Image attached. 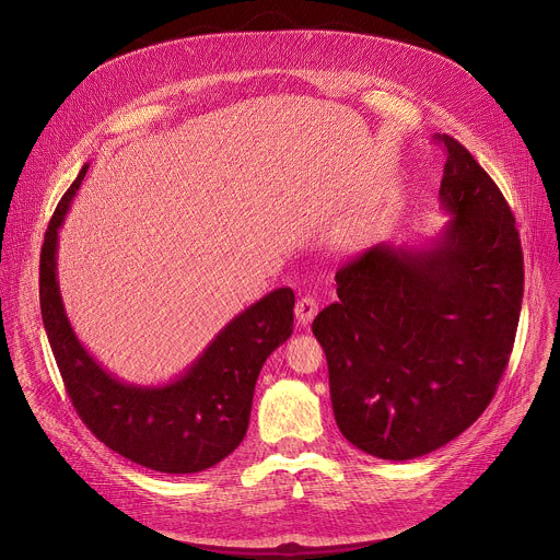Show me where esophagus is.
<instances>
[{"instance_id": "obj_1", "label": "esophagus", "mask_w": 560, "mask_h": 560, "mask_svg": "<svg viewBox=\"0 0 560 560\" xmlns=\"http://www.w3.org/2000/svg\"><path fill=\"white\" fill-rule=\"evenodd\" d=\"M316 312H318V303H316V299H312V296H303V299H299L296 305H294L296 322H299L301 326H307V324L312 322V318L316 316Z\"/></svg>"}]
</instances>
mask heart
Masks as SVG:
<instances>
[{"label": "heart", "mask_w": 560, "mask_h": 560, "mask_svg": "<svg viewBox=\"0 0 560 560\" xmlns=\"http://www.w3.org/2000/svg\"><path fill=\"white\" fill-rule=\"evenodd\" d=\"M368 238H370V225L365 219H359V217L341 221L332 232L335 248L343 253L361 250L368 244Z\"/></svg>", "instance_id": "1"}]
</instances>
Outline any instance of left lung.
Instances as JSON below:
<instances>
[{
  "label": "left lung",
  "mask_w": 560,
  "mask_h": 560,
  "mask_svg": "<svg viewBox=\"0 0 560 560\" xmlns=\"http://www.w3.org/2000/svg\"><path fill=\"white\" fill-rule=\"evenodd\" d=\"M439 139L445 225L425 244H376L343 266L339 299L312 322L341 434L385 460L430 454L483 415L521 314L514 214L476 159Z\"/></svg>",
  "instance_id": "left-lung-1"
}]
</instances>
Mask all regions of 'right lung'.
Returning <instances> with one entry per match:
<instances>
[{
	"label": "right lung",
	"instance_id": "right-lung-1",
	"mask_svg": "<svg viewBox=\"0 0 560 560\" xmlns=\"http://www.w3.org/2000/svg\"><path fill=\"white\" fill-rule=\"evenodd\" d=\"M86 173L89 164L57 203L39 261L42 318L66 392L89 430L124 458L164 474L203 471L244 441L259 372L292 335L294 292L277 288L238 312L168 383L117 378L74 335L57 279L59 228Z\"/></svg>",
	"mask_w": 560,
	"mask_h": 560
}]
</instances>
